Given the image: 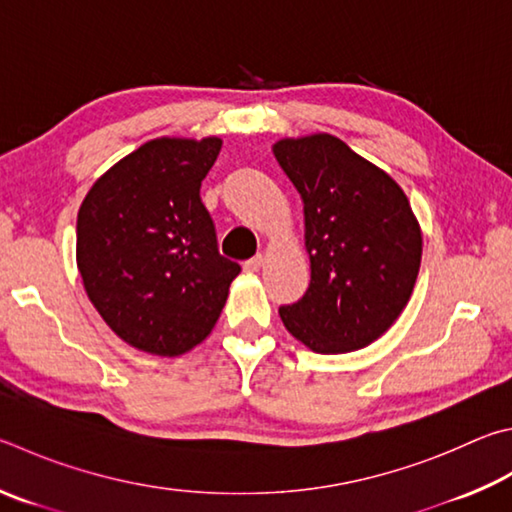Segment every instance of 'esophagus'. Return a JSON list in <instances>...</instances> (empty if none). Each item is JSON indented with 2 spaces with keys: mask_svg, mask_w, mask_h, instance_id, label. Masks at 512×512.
Wrapping results in <instances>:
<instances>
[{
  "mask_svg": "<svg viewBox=\"0 0 512 512\" xmlns=\"http://www.w3.org/2000/svg\"><path fill=\"white\" fill-rule=\"evenodd\" d=\"M262 266H264V257L262 255H255V257H250L248 262L244 264V271L246 273H257Z\"/></svg>",
  "mask_w": 512,
  "mask_h": 512,
  "instance_id": "1",
  "label": "esophagus"
}]
</instances>
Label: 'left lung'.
<instances>
[{
    "mask_svg": "<svg viewBox=\"0 0 512 512\" xmlns=\"http://www.w3.org/2000/svg\"><path fill=\"white\" fill-rule=\"evenodd\" d=\"M273 154L304 203L311 284L280 306L291 336L315 353L378 340L410 302L423 237L392 176L331 134L282 138Z\"/></svg>",
    "mask_w": 512,
    "mask_h": 512,
    "instance_id": "8db88e82",
    "label": "left lung"
}]
</instances>
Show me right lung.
<instances>
[{"label": "right lung", "mask_w": 512, "mask_h": 512, "mask_svg": "<svg viewBox=\"0 0 512 512\" xmlns=\"http://www.w3.org/2000/svg\"><path fill=\"white\" fill-rule=\"evenodd\" d=\"M221 138H154L91 185L76 259L91 304L120 340L156 356L197 347L219 320L237 262L219 255L201 181Z\"/></svg>", "instance_id": "1"}]
</instances>
